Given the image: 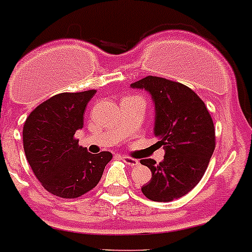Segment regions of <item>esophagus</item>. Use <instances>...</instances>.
Returning a JSON list of instances; mask_svg holds the SVG:
<instances>
[{
    "label": "esophagus",
    "instance_id": "1",
    "mask_svg": "<svg viewBox=\"0 0 252 252\" xmlns=\"http://www.w3.org/2000/svg\"><path fill=\"white\" fill-rule=\"evenodd\" d=\"M121 158H122V160H124V162L126 163V164H128V165H132V167H134V165H137V164H139V160H137V159L131 158V157L122 156Z\"/></svg>",
    "mask_w": 252,
    "mask_h": 252
}]
</instances>
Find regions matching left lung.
Here are the masks:
<instances>
[{
    "label": "left lung",
    "mask_w": 252,
    "mask_h": 252,
    "mask_svg": "<svg viewBox=\"0 0 252 252\" xmlns=\"http://www.w3.org/2000/svg\"><path fill=\"white\" fill-rule=\"evenodd\" d=\"M152 95L156 108L154 135L165 150L164 159L140 163L152 171L141 191L153 201H172L190 192L205 173L216 148V128L204 102L190 88L158 76L131 84Z\"/></svg>",
    "instance_id": "8db88e82"
}]
</instances>
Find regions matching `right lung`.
<instances>
[{
  "label": "right lung",
  "instance_id": "add662e5",
  "mask_svg": "<svg viewBox=\"0 0 252 252\" xmlns=\"http://www.w3.org/2000/svg\"><path fill=\"white\" fill-rule=\"evenodd\" d=\"M96 90L53 95L34 109L24 124L27 160L48 192L76 199L98 185L109 152L90 154L75 132L83 128L84 111Z\"/></svg>",
  "mask_w": 252,
  "mask_h": 252
}]
</instances>
